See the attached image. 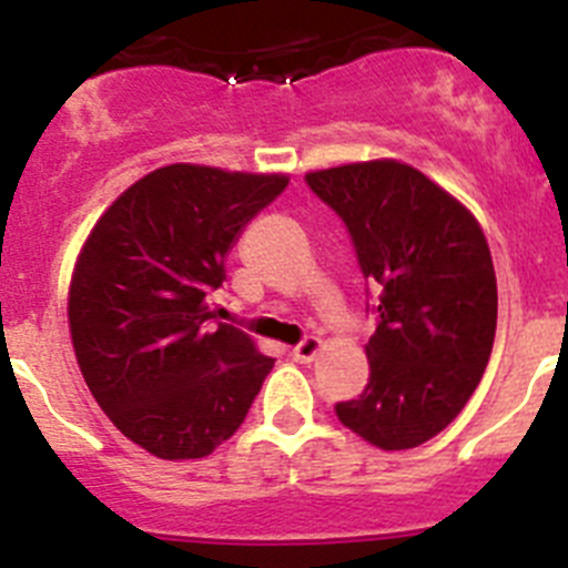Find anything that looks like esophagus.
I'll return each mask as SVG.
<instances>
[{
	"instance_id": "obj_1",
	"label": "esophagus",
	"mask_w": 568,
	"mask_h": 568,
	"mask_svg": "<svg viewBox=\"0 0 568 568\" xmlns=\"http://www.w3.org/2000/svg\"><path fill=\"white\" fill-rule=\"evenodd\" d=\"M321 338H315V335H307V338L301 341L298 346H293V358L301 361V364H310V361H315V355L321 353Z\"/></svg>"
}]
</instances>
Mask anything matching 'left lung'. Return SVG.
Listing matches in <instances>:
<instances>
[{"label": "left lung", "instance_id": "8db88e82", "mask_svg": "<svg viewBox=\"0 0 568 568\" xmlns=\"http://www.w3.org/2000/svg\"><path fill=\"white\" fill-rule=\"evenodd\" d=\"M353 235L378 327L369 384L335 415L378 449H413L446 429L489 364L498 281L478 219L395 159L304 175Z\"/></svg>", "mask_w": 568, "mask_h": 568}]
</instances>
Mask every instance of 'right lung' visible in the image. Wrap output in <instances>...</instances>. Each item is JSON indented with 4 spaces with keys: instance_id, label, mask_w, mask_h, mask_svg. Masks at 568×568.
Here are the masks:
<instances>
[{
    "instance_id": "obj_1",
    "label": "right lung",
    "mask_w": 568,
    "mask_h": 568,
    "mask_svg": "<svg viewBox=\"0 0 568 568\" xmlns=\"http://www.w3.org/2000/svg\"><path fill=\"white\" fill-rule=\"evenodd\" d=\"M287 175L168 164L130 184L90 230L70 278L79 369L115 429L164 460L204 458L244 424L275 361L210 293Z\"/></svg>"
}]
</instances>
